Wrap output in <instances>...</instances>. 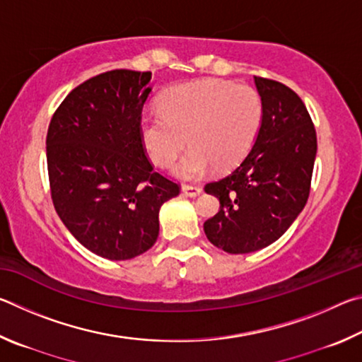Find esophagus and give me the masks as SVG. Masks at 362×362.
Segmentation results:
<instances>
[{
	"label": "esophagus",
	"instance_id": "obj_1",
	"mask_svg": "<svg viewBox=\"0 0 362 362\" xmlns=\"http://www.w3.org/2000/svg\"><path fill=\"white\" fill-rule=\"evenodd\" d=\"M182 192H183V194L189 196V198H194V196L201 194V192H203V188L196 187V185H183L182 187Z\"/></svg>",
	"mask_w": 362,
	"mask_h": 362
}]
</instances>
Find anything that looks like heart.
<instances>
[{"label": "heart", "instance_id": "b5f03b06", "mask_svg": "<svg viewBox=\"0 0 362 362\" xmlns=\"http://www.w3.org/2000/svg\"><path fill=\"white\" fill-rule=\"evenodd\" d=\"M158 105L159 112L142 115L139 122L144 148L153 164L166 168L188 144L192 148L174 166V174L187 180L211 166L235 168L252 148L263 122L260 94L225 79L174 86Z\"/></svg>", "mask_w": 362, "mask_h": 362}]
</instances>
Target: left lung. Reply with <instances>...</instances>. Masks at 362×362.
Wrapping results in <instances>:
<instances>
[{
    "label": "left lung",
    "mask_w": 362,
    "mask_h": 362,
    "mask_svg": "<svg viewBox=\"0 0 362 362\" xmlns=\"http://www.w3.org/2000/svg\"><path fill=\"white\" fill-rule=\"evenodd\" d=\"M263 122L243 161L206 183L220 209L204 222L214 246L230 254L267 247L284 235L306 204L316 158V131L302 99L286 84L254 76Z\"/></svg>",
    "instance_id": "left-lung-1"
}]
</instances>
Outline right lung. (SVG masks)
Returning <instances> with one entry per match:
<instances>
[{
	"label": "right lung",
	"mask_w": 362,
	"mask_h": 362,
	"mask_svg": "<svg viewBox=\"0 0 362 362\" xmlns=\"http://www.w3.org/2000/svg\"><path fill=\"white\" fill-rule=\"evenodd\" d=\"M150 71L112 70L76 86L46 137L52 204L90 252L134 259L155 244L158 214L180 183L156 173L139 132Z\"/></svg>",
	"instance_id": "1"
}]
</instances>
